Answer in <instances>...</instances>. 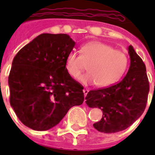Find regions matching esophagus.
Returning a JSON list of instances; mask_svg holds the SVG:
<instances>
[{
    "mask_svg": "<svg viewBox=\"0 0 155 155\" xmlns=\"http://www.w3.org/2000/svg\"><path fill=\"white\" fill-rule=\"evenodd\" d=\"M88 91H89V90L87 89V88H85V89L83 90V92H84V96H86V95H87V94L88 93Z\"/></svg>",
    "mask_w": 155,
    "mask_h": 155,
    "instance_id": "esophagus-1",
    "label": "esophagus"
}]
</instances>
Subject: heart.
Returning a JSON list of instances; mask_svg holds the SVG:
<instances>
[{
  "label": "heart",
  "mask_w": 155,
  "mask_h": 155,
  "mask_svg": "<svg viewBox=\"0 0 155 155\" xmlns=\"http://www.w3.org/2000/svg\"><path fill=\"white\" fill-rule=\"evenodd\" d=\"M88 72L80 78L84 84H94L106 87L118 81L128 66V57L124 52L114 50L109 45L100 42H90L81 47L80 55L75 51L68 53L65 68L74 78H77L85 69Z\"/></svg>",
  "instance_id": "1"
}]
</instances>
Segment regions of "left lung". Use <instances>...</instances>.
<instances>
[{
    "instance_id": "8db88e82",
    "label": "left lung",
    "mask_w": 155,
    "mask_h": 155,
    "mask_svg": "<svg viewBox=\"0 0 155 155\" xmlns=\"http://www.w3.org/2000/svg\"><path fill=\"white\" fill-rule=\"evenodd\" d=\"M130 66L121 81L108 87L91 90L85 102L90 108H99L102 118L93 124L97 130L113 134L130 127L146 108L149 86L146 67L134 47H128Z\"/></svg>"
}]
</instances>
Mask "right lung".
<instances>
[{
    "label": "right lung",
    "mask_w": 155,
    "mask_h": 155,
    "mask_svg": "<svg viewBox=\"0 0 155 155\" xmlns=\"http://www.w3.org/2000/svg\"><path fill=\"white\" fill-rule=\"evenodd\" d=\"M74 45L67 34L42 33L14 58L8 77L10 104L26 127L50 130L84 102V87L65 68Z\"/></svg>",
    "instance_id": "add662e5"
}]
</instances>
